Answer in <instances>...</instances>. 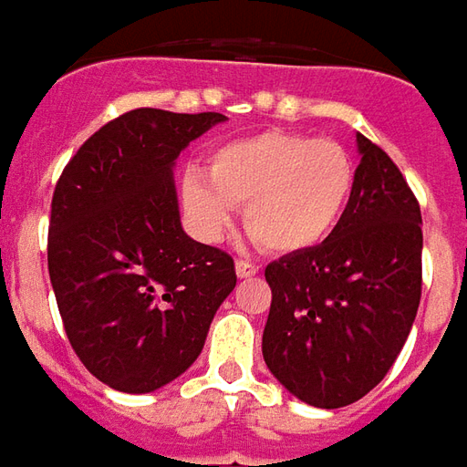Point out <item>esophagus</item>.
I'll list each match as a JSON object with an SVG mask.
<instances>
[{"label":"esophagus","mask_w":467,"mask_h":467,"mask_svg":"<svg viewBox=\"0 0 467 467\" xmlns=\"http://www.w3.org/2000/svg\"><path fill=\"white\" fill-rule=\"evenodd\" d=\"M257 270H260V267H257L254 263H247V260H237V263H234V273H237V277H240V280L254 277V275H257Z\"/></svg>","instance_id":"esophagus-1"}]
</instances>
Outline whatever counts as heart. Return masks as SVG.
Wrapping results in <instances>:
<instances>
[{"label": "heart", "mask_w": 467, "mask_h": 467, "mask_svg": "<svg viewBox=\"0 0 467 467\" xmlns=\"http://www.w3.org/2000/svg\"><path fill=\"white\" fill-rule=\"evenodd\" d=\"M352 192L355 167L343 144L267 130L217 144L204 172L184 170L177 197L200 243H220L244 204V227L265 250L300 254L333 237Z\"/></svg>", "instance_id": "heart-1"}]
</instances>
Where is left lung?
Segmentation results:
<instances>
[{
    "mask_svg": "<svg viewBox=\"0 0 467 467\" xmlns=\"http://www.w3.org/2000/svg\"><path fill=\"white\" fill-rule=\"evenodd\" d=\"M355 142L360 164L340 227L265 267V362L285 390L325 410L360 400L388 375L420 305L418 200L378 144L362 134Z\"/></svg>",
    "mask_w": 467,
    "mask_h": 467,
    "instance_id": "8db88e82",
    "label": "left lung"
}]
</instances>
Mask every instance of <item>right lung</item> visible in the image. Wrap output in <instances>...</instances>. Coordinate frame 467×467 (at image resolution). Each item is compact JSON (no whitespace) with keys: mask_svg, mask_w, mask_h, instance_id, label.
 Listing matches in <instances>:
<instances>
[{"mask_svg":"<svg viewBox=\"0 0 467 467\" xmlns=\"http://www.w3.org/2000/svg\"><path fill=\"white\" fill-rule=\"evenodd\" d=\"M227 117L132 109L69 160L52 197L47 263L77 358L119 392L160 390L202 352L237 275L180 223L174 160Z\"/></svg>","mask_w":467,"mask_h":467,"instance_id":"right-lung-1","label":"right lung"}]
</instances>
